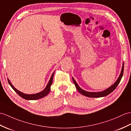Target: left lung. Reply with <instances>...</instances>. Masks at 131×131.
<instances>
[{
    "mask_svg": "<svg viewBox=\"0 0 131 131\" xmlns=\"http://www.w3.org/2000/svg\"><path fill=\"white\" fill-rule=\"evenodd\" d=\"M123 71H124V63H123V65H122V68L121 74L119 76V77H118V79L117 80V81L115 82L114 84L112 85L109 88H108V89H107L104 91H102V92H86V91L82 89L78 85V84H77V83L76 82V81L74 80V79L73 78H72V80H73V82H74L77 90L80 93L83 94V95L88 96V97H90V98H99V97H103V96H107L108 95V94H111L112 92H113V91L115 89V88H116L117 86H118V85L120 83L121 79L123 77Z\"/></svg>",
    "mask_w": 131,
    "mask_h": 131,
    "instance_id": "1",
    "label": "left lung"
}]
</instances>
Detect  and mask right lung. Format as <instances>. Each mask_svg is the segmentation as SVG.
I'll list each match as a JSON object with an SVG mask.
<instances>
[{"label": "right lung", "mask_w": 131, "mask_h": 131, "mask_svg": "<svg viewBox=\"0 0 131 131\" xmlns=\"http://www.w3.org/2000/svg\"><path fill=\"white\" fill-rule=\"evenodd\" d=\"M54 72H53V74H52L50 79L49 81H48L47 86H46V88H45V89L43 90H42L41 92H39L38 93L34 94H24V93H23L22 92H19V90H18L13 85H12V84H11L10 80H9L8 79V83H9V84L10 86L12 88V89H13L20 97H22V98H23L24 99H26V100H37V99H41L42 98H43V97H45V96H46L50 92L51 85H52V84Z\"/></svg>", "instance_id": "1"}]
</instances>
